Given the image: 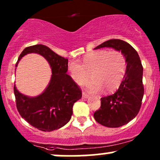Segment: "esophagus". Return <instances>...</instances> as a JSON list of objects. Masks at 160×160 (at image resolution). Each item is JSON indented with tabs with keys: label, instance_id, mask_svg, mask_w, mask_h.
<instances>
[{
	"label": "esophagus",
	"instance_id": "1",
	"mask_svg": "<svg viewBox=\"0 0 160 160\" xmlns=\"http://www.w3.org/2000/svg\"><path fill=\"white\" fill-rule=\"evenodd\" d=\"M82 96H83V98H84V99H87V98L89 97V95L85 92H83V93H82Z\"/></svg>",
	"mask_w": 160,
	"mask_h": 160
}]
</instances>
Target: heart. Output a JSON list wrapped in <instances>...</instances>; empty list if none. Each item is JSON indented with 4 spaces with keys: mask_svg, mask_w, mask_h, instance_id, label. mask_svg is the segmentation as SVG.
Wrapping results in <instances>:
<instances>
[{
    "mask_svg": "<svg viewBox=\"0 0 160 160\" xmlns=\"http://www.w3.org/2000/svg\"><path fill=\"white\" fill-rule=\"evenodd\" d=\"M127 66V61L119 51L99 50L92 52L83 59L82 64L71 61L68 71L73 81L83 86L91 80L88 86L89 92L97 93L110 92L116 89L122 83Z\"/></svg>",
    "mask_w": 160,
    "mask_h": 160,
    "instance_id": "b5f03b06",
    "label": "heart"
}]
</instances>
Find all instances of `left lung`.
<instances>
[{
  "instance_id": "1",
  "label": "left lung",
  "mask_w": 160,
  "mask_h": 160,
  "mask_svg": "<svg viewBox=\"0 0 160 160\" xmlns=\"http://www.w3.org/2000/svg\"><path fill=\"white\" fill-rule=\"evenodd\" d=\"M109 47L122 52L127 61L122 82L115 93L101 98V106L95 112V120L108 128H118L134 119L140 111L144 89L143 66L137 51L121 39H110L95 49Z\"/></svg>"
}]
</instances>
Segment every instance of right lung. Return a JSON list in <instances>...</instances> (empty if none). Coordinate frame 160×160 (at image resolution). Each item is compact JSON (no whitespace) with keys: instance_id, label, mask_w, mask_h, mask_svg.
<instances>
[{"instance_id":"obj_1","label":"right lung","mask_w":160,"mask_h":160,"mask_svg":"<svg viewBox=\"0 0 160 160\" xmlns=\"http://www.w3.org/2000/svg\"><path fill=\"white\" fill-rule=\"evenodd\" d=\"M29 53L43 56L50 64L52 75L45 90L36 97L24 96L14 86L17 110L22 118L40 131H52L61 128L71 120L73 104L82 97L81 89L67 74L68 59L44 45L26 47L20 54L16 67L20 59Z\"/></svg>"}]
</instances>
